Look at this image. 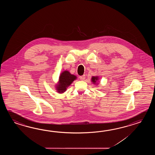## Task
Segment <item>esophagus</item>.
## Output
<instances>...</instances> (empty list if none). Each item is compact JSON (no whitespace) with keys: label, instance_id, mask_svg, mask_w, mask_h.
Segmentation results:
<instances>
[{"label":"esophagus","instance_id":"obj_1","mask_svg":"<svg viewBox=\"0 0 155 155\" xmlns=\"http://www.w3.org/2000/svg\"><path fill=\"white\" fill-rule=\"evenodd\" d=\"M79 78H80L81 80H84L85 79V75H82V76H80L79 77Z\"/></svg>","mask_w":155,"mask_h":155}]
</instances>
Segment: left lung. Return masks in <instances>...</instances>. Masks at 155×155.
I'll return each instance as SVG.
<instances>
[{"mask_svg": "<svg viewBox=\"0 0 155 155\" xmlns=\"http://www.w3.org/2000/svg\"><path fill=\"white\" fill-rule=\"evenodd\" d=\"M99 80V77L97 76H92L91 78V81L94 84H97V81Z\"/></svg>", "mask_w": 155, "mask_h": 155, "instance_id": "obj_1", "label": "left lung"}]
</instances>
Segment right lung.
Returning <instances> with one entry per match:
<instances>
[{
    "label": "right lung",
    "instance_id": "add662e5",
    "mask_svg": "<svg viewBox=\"0 0 155 155\" xmlns=\"http://www.w3.org/2000/svg\"><path fill=\"white\" fill-rule=\"evenodd\" d=\"M76 79L77 77L70 74L69 71H64L61 73L59 78V81L55 86L57 92H59V94H63L66 91L67 88Z\"/></svg>",
    "mask_w": 155,
    "mask_h": 155
}]
</instances>
